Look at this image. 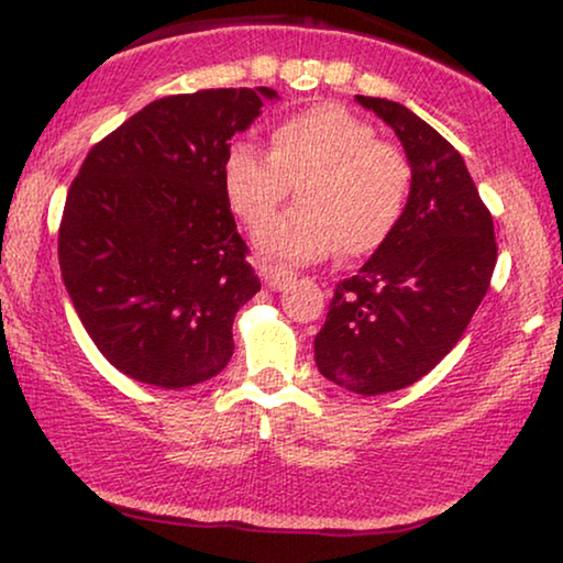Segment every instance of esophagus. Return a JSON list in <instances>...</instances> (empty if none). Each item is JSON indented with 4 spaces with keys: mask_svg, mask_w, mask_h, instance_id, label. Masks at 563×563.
Segmentation results:
<instances>
[{
    "mask_svg": "<svg viewBox=\"0 0 563 563\" xmlns=\"http://www.w3.org/2000/svg\"><path fill=\"white\" fill-rule=\"evenodd\" d=\"M258 274L264 276L268 289H284V287H289L291 279H295V274H291L289 268L276 266V264H266V261H261V264H258Z\"/></svg>",
    "mask_w": 563,
    "mask_h": 563,
    "instance_id": "esophagus-1",
    "label": "esophagus"
}]
</instances>
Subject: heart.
I'll list each match as a JSON object with an SVG mask.
<instances>
[{"label":"heart","mask_w":563,"mask_h":563,"mask_svg":"<svg viewBox=\"0 0 563 563\" xmlns=\"http://www.w3.org/2000/svg\"><path fill=\"white\" fill-rule=\"evenodd\" d=\"M303 202L258 230L266 253L314 261L341 249L358 258L395 235L410 202L412 164L397 143L349 107L312 104L282 118L268 153L233 141L222 158V191L249 228L271 217L290 189Z\"/></svg>","instance_id":"obj_1"}]
</instances>
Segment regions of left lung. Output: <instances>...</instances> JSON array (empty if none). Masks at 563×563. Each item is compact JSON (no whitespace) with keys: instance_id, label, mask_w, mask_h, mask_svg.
Segmentation results:
<instances>
[{"instance_id":"8db88e82","label":"left lung","mask_w":563,"mask_h":563,"mask_svg":"<svg viewBox=\"0 0 563 563\" xmlns=\"http://www.w3.org/2000/svg\"><path fill=\"white\" fill-rule=\"evenodd\" d=\"M356 99L402 141L412 189L395 235L335 287L314 364L372 397L410 387L459 343L489 289L497 241L461 153L399 102Z\"/></svg>"}]
</instances>
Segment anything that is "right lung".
<instances>
[{
	"label": "right lung",
	"mask_w": 563,
	"mask_h": 563,
	"mask_svg": "<svg viewBox=\"0 0 563 563\" xmlns=\"http://www.w3.org/2000/svg\"><path fill=\"white\" fill-rule=\"evenodd\" d=\"M276 91L156 99L87 153L58 225L68 297L102 356L181 389L233 356L235 312L261 289L222 191V158Z\"/></svg>",
	"instance_id": "add662e5"
}]
</instances>
